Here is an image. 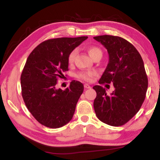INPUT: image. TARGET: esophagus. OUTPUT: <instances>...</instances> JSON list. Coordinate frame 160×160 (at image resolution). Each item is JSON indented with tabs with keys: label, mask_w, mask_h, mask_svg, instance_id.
I'll use <instances>...</instances> for the list:
<instances>
[{
	"label": "esophagus",
	"mask_w": 160,
	"mask_h": 160,
	"mask_svg": "<svg viewBox=\"0 0 160 160\" xmlns=\"http://www.w3.org/2000/svg\"><path fill=\"white\" fill-rule=\"evenodd\" d=\"M84 87L86 88V89H91V86L89 85V84H84Z\"/></svg>",
	"instance_id": "obj_1"
}]
</instances>
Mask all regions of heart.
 Returning a JSON list of instances; mask_svg holds the SVG:
<instances>
[{
	"label": "heart",
	"mask_w": 160,
	"mask_h": 160,
	"mask_svg": "<svg viewBox=\"0 0 160 160\" xmlns=\"http://www.w3.org/2000/svg\"><path fill=\"white\" fill-rule=\"evenodd\" d=\"M88 52L90 55V56L92 58H94L95 56H98V55H102V52L98 47H95V46H90V47H88L87 49ZM77 54H78V49H74L73 50H71L68 56V62L69 65L74 63L75 58H76ZM95 74V71H83L79 72L77 74V78L79 79H81V80H85V81H91L92 79L93 76Z\"/></svg>",
	"instance_id": "heart-1"
}]
</instances>
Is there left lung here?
<instances>
[{
  "mask_svg": "<svg viewBox=\"0 0 160 160\" xmlns=\"http://www.w3.org/2000/svg\"><path fill=\"white\" fill-rule=\"evenodd\" d=\"M94 39L109 55L99 84L113 82L115 88L108 95L102 86H93L97 93L93 104L95 114L104 123L122 126L138 112L146 97L148 80L144 62L136 48L120 37L101 35Z\"/></svg>",
  "mask_w": 160,
  "mask_h": 160,
  "instance_id": "8db88e82",
  "label": "left lung"
}]
</instances>
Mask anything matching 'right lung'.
I'll return each instance as SVG.
<instances>
[{
	"label": "right lung",
	"mask_w": 160,
	"mask_h": 160,
	"mask_svg": "<svg viewBox=\"0 0 160 160\" xmlns=\"http://www.w3.org/2000/svg\"><path fill=\"white\" fill-rule=\"evenodd\" d=\"M88 37L60 38L42 42L30 53L21 74L22 95L33 117L47 127L57 128L72 119L83 92L82 82L72 80L62 90L58 78L68 71V56Z\"/></svg>",
	"instance_id": "obj_1"
}]
</instances>
